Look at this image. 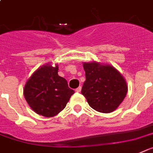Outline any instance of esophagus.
I'll return each instance as SVG.
<instances>
[{
	"instance_id": "34e87169",
	"label": "esophagus",
	"mask_w": 153,
	"mask_h": 153,
	"mask_svg": "<svg viewBox=\"0 0 153 153\" xmlns=\"http://www.w3.org/2000/svg\"><path fill=\"white\" fill-rule=\"evenodd\" d=\"M81 86H79V87H78L77 88H76V92H80L81 91Z\"/></svg>"
}]
</instances>
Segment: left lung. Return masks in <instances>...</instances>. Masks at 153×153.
<instances>
[{
	"label": "left lung",
	"instance_id": "left-lung-1",
	"mask_svg": "<svg viewBox=\"0 0 153 153\" xmlns=\"http://www.w3.org/2000/svg\"><path fill=\"white\" fill-rule=\"evenodd\" d=\"M86 80L81 94L88 104L99 113L116 110L127 93V82L123 75L112 65L93 61L84 62Z\"/></svg>",
	"mask_w": 153,
	"mask_h": 153
}]
</instances>
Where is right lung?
<instances>
[{
  "label": "right lung",
  "mask_w": 153,
  "mask_h": 153,
  "mask_svg": "<svg viewBox=\"0 0 153 153\" xmlns=\"http://www.w3.org/2000/svg\"><path fill=\"white\" fill-rule=\"evenodd\" d=\"M59 65L51 63L41 65L31 75L23 88L25 99L38 115L52 117L66 106L74 91L65 78L58 74Z\"/></svg>",
  "instance_id": "add662e5"
}]
</instances>
